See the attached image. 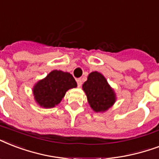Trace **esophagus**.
<instances>
[{
    "label": "esophagus",
    "mask_w": 159,
    "mask_h": 159,
    "mask_svg": "<svg viewBox=\"0 0 159 159\" xmlns=\"http://www.w3.org/2000/svg\"><path fill=\"white\" fill-rule=\"evenodd\" d=\"M76 82H77L78 87H81V85H82V79H77V80H76Z\"/></svg>",
    "instance_id": "34e87169"
}]
</instances>
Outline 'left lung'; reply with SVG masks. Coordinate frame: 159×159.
<instances>
[{"mask_svg":"<svg viewBox=\"0 0 159 159\" xmlns=\"http://www.w3.org/2000/svg\"><path fill=\"white\" fill-rule=\"evenodd\" d=\"M83 89L89 104L95 112L106 111L116 100L114 89L109 86L104 76L97 71L89 75L83 84Z\"/></svg>","mask_w":159,"mask_h":159,"instance_id":"1","label":"left lung"}]
</instances>
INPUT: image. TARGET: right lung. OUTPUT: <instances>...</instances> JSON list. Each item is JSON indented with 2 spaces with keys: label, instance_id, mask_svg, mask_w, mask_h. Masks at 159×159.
<instances>
[{
  "label": "right lung",
  "instance_id": "add662e5",
  "mask_svg": "<svg viewBox=\"0 0 159 159\" xmlns=\"http://www.w3.org/2000/svg\"><path fill=\"white\" fill-rule=\"evenodd\" d=\"M77 83L70 73L53 70L45 79L38 81L33 88L35 101L43 108L57 105L70 89L76 88Z\"/></svg>",
  "mask_w": 159,
  "mask_h": 159
}]
</instances>
